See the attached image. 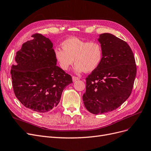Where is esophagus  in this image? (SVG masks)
I'll return each instance as SVG.
<instances>
[{"instance_id":"1","label":"esophagus","mask_w":151,"mask_h":151,"mask_svg":"<svg viewBox=\"0 0 151 151\" xmlns=\"http://www.w3.org/2000/svg\"><path fill=\"white\" fill-rule=\"evenodd\" d=\"M72 79H73V81H76L79 80L78 78L76 77V76H72Z\"/></svg>"}]
</instances>
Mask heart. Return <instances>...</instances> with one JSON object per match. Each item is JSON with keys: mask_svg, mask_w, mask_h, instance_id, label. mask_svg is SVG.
<instances>
[{"mask_svg": "<svg viewBox=\"0 0 151 151\" xmlns=\"http://www.w3.org/2000/svg\"><path fill=\"white\" fill-rule=\"evenodd\" d=\"M62 49L55 48L56 60L63 70H67L75 62L78 73L91 72L101 64L103 57L101 45L96 41L87 42L76 37L66 39L61 43Z\"/></svg>", "mask_w": 151, "mask_h": 151, "instance_id": "1", "label": "heart"}]
</instances>
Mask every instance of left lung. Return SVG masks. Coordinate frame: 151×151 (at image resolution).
I'll return each instance as SVG.
<instances>
[{"label": "left lung", "mask_w": 151, "mask_h": 151, "mask_svg": "<svg viewBox=\"0 0 151 151\" xmlns=\"http://www.w3.org/2000/svg\"><path fill=\"white\" fill-rule=\"evenodd\" d=\"M103 48L101 64L86 78L83 100L94 114L116 109L129 97L136 75V65L128 44L111 33L99 35Z\"/></svg>", "instance_id": "1"}]
</instances>
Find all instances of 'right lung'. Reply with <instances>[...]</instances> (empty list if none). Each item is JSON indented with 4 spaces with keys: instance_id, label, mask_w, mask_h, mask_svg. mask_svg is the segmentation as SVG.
Instances as JSON below:
<instances>
[{
    "instance_id": "right-lung-1",
    "label": "right lung",
    "mask_w": 151,
    "mask_h": 151,
    "mask_svg": "<svg viewBox=\"0 0 151 151\" xmlns=\"http://www.w3.org/2000/svg\"><path fill=\"white\" fill-rule=\"evenodd\" d=\"M22 45L11 68L15 95L25 107L47 113L58 104L71 76L57 66L53 43L40 33Z\"/></svg>"
}]
</instances>
